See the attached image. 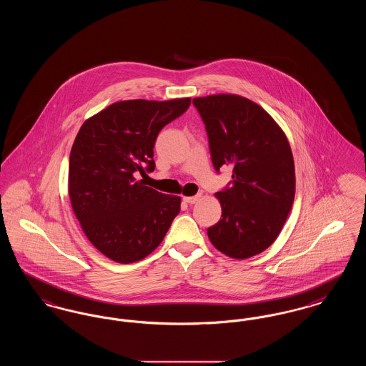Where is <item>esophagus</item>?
Wrapping results in <instances>:
<instances>
[{"mask_svg":"<svg viewBox=\"0 0 366 366\" xmlns=\"http://www.w3.org/2000/svg\"><path fill=\"white\" fill-rule=\"evenodd\" d=\"M200 199H202V194H196V196H191V197H184V202L188 203V204H196Z\"/></svg>","mask_w":366,"mask_h":366,"instance_id":"1","label":"esophagus"}]
</instances>
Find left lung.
<instances>
[{
    "label": "left lung",
    "instance_id": "obj_1",
    "mask_svg": "<svg viewBox=\"0 0 366 366\" xmlns=\"http://www.w3.org/2000/svg\"><path fill=\"white\" fill-rule=\"evenodd\" d=\"M209 137L217 173L232 166V181L217 197L221 219L209 242L230 258L261 254L277 239L295 199V164L290 142L273 118L236 94L193 99Z\"/></svg>",
    "mask_w": 366,
    "mask_h": 366
}]
</instances>
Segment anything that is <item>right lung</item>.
Returning a JSON list of instances; mask_svg holds the SVG:
<instances>
[{
	"label": "right lung",
	"instance_id": "1",
	"mask_svg": "<svg viewBox=\"0 0 366 366\" xmlns=\"http://www.w3.org/2000/svg\"><path fill=\"white\" fill-rule=\"evenodd\" d=\"M191 99L129 100L87 119L71 148L69 194L87 239L112 261L149 255L179 212L181 199L145 187L155 170L159 132L181 117Z\"/></svg>",
	"mask_w": 366,
	"mask_h": 366
}]
</instances>
